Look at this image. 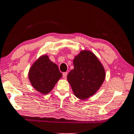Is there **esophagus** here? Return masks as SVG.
<instances>
[{
    "label": "esophagus",
    "instance_id": "1",
    "mask_svg": "<svg viewBox=\"0 0 134 134\" xmlns=\"http://www.w3.org/2000/svg\"><path fill=\"white\" fill-rule=\"evenodd\" d=\"M67 75H68V72H63V77L64 78V79H66Z\"/></svg>",
    "mask_w": 134,
    "mask_h": 134
}]
</instances>
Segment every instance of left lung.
<instances>
[{
  "label": "left lung",
  "instance_id": "left-lung-1",
  "mask_svg": "<svg viewBox=\"0 0 134 134\" xmlns=\"http://www.w3.org/2000/svg\"><path fill=\"white\" fill-rule=\"evenodd\" d=\"M74 69L67 76L74 95L80 99L93 95L103 84L105 72L93 53L82 51L73 60Z\"/></svg>",
  "mask_w": 134,
  "mask_h": 134
}]
</instances>
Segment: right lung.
Segmentation results:
<instances>
[{
	"mask_svg": "<svg viewBox=\"0 0 134 134\" xmlns=\"http://www.w3.org/2000/svg\"><path fill=\"white\" fill-rule=\"evenodd\" d=\"M62 76L58 66L47 55L40 57L29 71V79L33 87L43 94L49 93Z\"/></svg>",
	"mask_w": 134,
	"mask_h": 134,
	"instance_id": "obj_1",
	"label": "right lung"
}]
</instances>
